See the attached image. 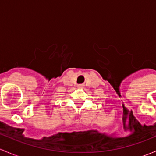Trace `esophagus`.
Returning <instances> with one entry per match:
<instances>
[{"label": "esophagus", "instance_id": "1", "mask_svg": "<svg viewBox=\"0 0 156 156\" xmlns=\"http://www.w3.org/2000/svg\"><path fill=\"white\" fill-rule=\"evenodd\" d=\"M78 88H83V87H84V86H83L82 84H80V85H78Z\"/></svg>", "mask_w": 156, "mask_h": 156}]
</instances>
